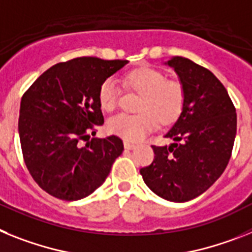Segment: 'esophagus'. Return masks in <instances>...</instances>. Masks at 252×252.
<instances>
[{
    "label": "esophagus",
    "mask_w": 252,
    "mask_h": 252,
    "mask_svg": "<svg viewBox=\"0 0 252 252\" xmlns=\"http://www.w3.org/2000/svg\"><path fill=\"white\" fill-rule=\"evenodd\" d=\"M124 148H126V150H134L135 144L129 143V142H124Z\"/></svg>",
    "instance_id": "obj_1"
}]
</instances>
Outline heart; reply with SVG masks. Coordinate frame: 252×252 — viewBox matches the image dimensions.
<instances>
[{
    "mask_svg": "<svg viewBox=\"0 0 252 252\" xmlns=\"http://www.w3.org/2000/svg\"><path fill=\"white\" fill-rule=\"evenodd\" d=\"M130 89L142 94L137 114L119 113L109 119V132L126 141H141L157 124H170L178 119L184 108L185 91L181 82L166 80L162 72L142 67L126 74ZM119 99L117 81L109 77L99 89V102L104 110L115 109Z\"/></svg>",
    "mask_w": 252,
    "mask_h": 252,
    "instance_id": "heart-1",
    "label": "heart"
}]
</instances>
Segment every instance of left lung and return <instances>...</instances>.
<instances>
[{
	"instance_id": "left-lung-1",
	"label": "left lung",
	"mask_w": 252,
	"mask_h": 252,
	"mask_svg": "<svg viewBox=\"0 0 252 252\" xmlns=\"http://www.w3.org/2000/svg\"><path fill=\"white\" fill-rule=\"evenodd\" d=\"M163 64L178 74L185 101L163 135L174 142L152 146L155 159L139 172L155 194L183 203L203 194L223 174L235 143L237 115L227 90L211 71L179 56Z\"/></svg>"
}]
</instances>
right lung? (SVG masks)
Listing matches in <instances>:
<instances>
[{"label": "right lung", "instance_id": "obj_1", "mask_svg": "<svg viewBox=\"0 0 252 252\" xmlns=\"http://www.w3.org/2000/svg\"><path fill=\"white\" fill-rule=\"evenodd\" d=\"M128 61L81 57L57 63L39 76L24 94L19 135L25 165L43 190L62 200H80L108 178L123 152L117 135L93 138L104 124L99 102L102 81Z\"/></svg>", "mask_w": 252, "mask_h": 252}]
</instances>
